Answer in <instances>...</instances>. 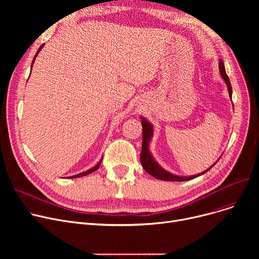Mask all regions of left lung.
Instances as JSON below:
<instances>
[{"instance_id": "left-lung-1", "label": "left lung", "mask_w": 259, "mask_h": 259, "mask_svg": "<svg viewBox=\"0 0 259 259\" xmlns=\"http://www.w3.org/2000/svg\"><path fill=\"white\" fill-rule=\"evenodd\" d=\"M219 68H220V73L222 78L224 79V81L227 85L228 88V92H229V97L230 100L232 101V87H231V83L230 79L226 73V69H225V65L224 62L221 60L219 62ZM233 104V103H232ZM141 120H142V126H143V144H142V153H141V162L142 166L145 169V171L147 173H149L150 175H152L153 178L160 180V181H166V182H186V181H190L193 180L195 178H198V176L205 174L207 171H209L215 164H213L210 168H208L207 170L202 171L198 174L195 175H191V176H181V175H176L173 174L167 170H165L162 168L158 162L155 160V158L153 157L151 151H150V142L153 138V133H154V128L152 126V124L148 119H146L144 116H141Z\"/></svg>"}]
</instances>
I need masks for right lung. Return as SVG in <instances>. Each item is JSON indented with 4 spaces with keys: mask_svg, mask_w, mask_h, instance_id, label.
<instances>
[{
    "mask_svg": "<svg viewBox=\"0 0 259 259\" xmlns=\"http://www.w3.org/2000/svg\"><path fill=\"white\" fill-rule=\"evenodd\" d=\"M44 47V44L40 46L39 48H38V50H37V52L35 53V56H34V58H33V60H32V63H31V69H32V65H33V63H34V61H35V59H36V56L38 54V52L42 50V48ZM31 73V72H30ZM30 76V75H29ZM102 160H103V157L100 159V161L98 162L97 165H95L93 168H91V169H89V170H87V171H84V172H81V173H78V174H76V175H72V176H69V179H76V178H81V176H85V175H87V174H90V173H92V172H94L95 170H98L99 168H100V166H101V164H102Z\"/></svg>",
    "mask_w": 259,
    "mask_h": 259,
    "instance_id": "right-lung-1",
    "label": "right lung"
}]
</instances>
